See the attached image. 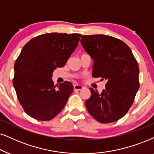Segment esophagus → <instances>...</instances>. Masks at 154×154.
Returning a JSON list of instances; mask_svg holds the SVG:
<instances>
[{
	"label": "esophagus",
	"instance_id": "esophagus-1",
	"mask_svg": "<svg viewBox=\"0 0 154 154\" xmlns=\"http://www.w3.org/2000/svg\"><path fill=\"white\" fill-rule=\"evenodd\" d=\"M82 89H84V87L82 85H74V90H75V91H79V90H81Z\"/></svg>",
	"mask_w": 154,
	"mask_h": 154
}]
</instances>
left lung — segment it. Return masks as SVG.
<instances>
[{"instance_id": "8db88e82", "label": "left lung", "mask_w": 154, "mask_h": 154, "mask_svg": "<svg viewBox=\"0 0 154 154\" xmlns=\"http://www.w3.org/2000/svg\"><path fill=\"white\" fill-rule=\"evenodd\" d=\"M80 42L94 61L92 76L107 80L101 94L90 88L86 108L98 122L118 121L132 106L139 88L137 61L130 47L112 36L83 35Z\"/></svg>"}]
</instances>
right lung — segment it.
Segmentation results:
<instances>
[{
    "instance_id": "add662e5",
    "label": "right lung",
    "mask_w": 154,
    "mask_h": 154,
    "mask_svg": "<svg viewBox=\"0 0 154 154\" xmlns=\"http://www.w3.org/2000/svg\"><path fill=\"white\" fill-rule=\"evenodd\" d=\"M81 34L48 33L33 38L15 61L13 80L20 103L36 120H52L64 108L73 91L69 82L54 86L53 71L66 64Z\"/></svg>"
}]
</instances>
